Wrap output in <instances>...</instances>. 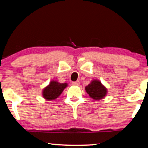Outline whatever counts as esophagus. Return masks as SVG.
I'll return each instance as SVG.
<instances>
[{
	"label": "esophagus",
	"instance_id": "obj_1",
	"mask_svg": "<svg viewBox=\"0 0 148 148\" xmlns=\"http://www.w3.org/2000/svg\"><path fill=\"white\" fill-rule=\"evenodd\" d=\"M80 83V82L79 81H74L72 82V85H79Z\"/></svg>",
	"mask_w": 148,
	"mask_h": 148
}]
</instances>
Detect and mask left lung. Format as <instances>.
Here are the masks:
<instances>
[{"label": "left lung", "mask_w": 148, "mask_h": 148, "mask_svg": "<svg viewBox=\"0 0 148 148\" xmlns=\"http://www.w3.org/2000/svg\"><path fill=\"white\" fill-rule=\"evenodd\" d=\"M85 90L90 97L95 100H100L107 94V89L97 80L92 81V83L85 87Z\"/></svg>", "instance_id": "obj_1"}]
</instances>
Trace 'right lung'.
Here are the masks:
<instances>
[{
    "mask_svg": "<svg viewBox=\"0 0 148 148\" xmlns=\"http://www.w3.org/2000/svg\"><path fill=\"white\" fill-rule=\"evenodd\" d=\"M67 86V83H60L54 81H51L49 85L42 91V96L46 100H54L59 97Z\"/></svg>",
    "mask_w": 148,
    "mask_h": 148,
    "instance_id": "right-lung-1",
    "label": "right lung"
}]
</instances>
